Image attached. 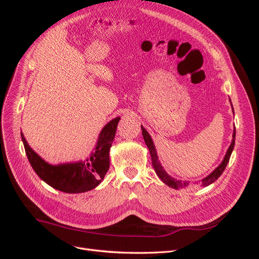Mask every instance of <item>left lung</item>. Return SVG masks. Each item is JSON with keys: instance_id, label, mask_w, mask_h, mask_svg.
<instances>
[{"instance_id": "1", "label": "left lung", "mask_w": 259, "mask_h": 259, "mask_svg": "<svg viewBox=\"0 0 259 259\" xmlns=\"http://www.w3.org/2000/svg\"><path fill=\"white\" fill-rule=\"evenodd\" d=\"M230 100V98H229ZM231 103V100H230ZM231 107H232V104H231ZM233 110V108H232ZM233 114H234V111H233ZM142 131H143V136H144V140L145 143L149 149V151H150V155H151V161H152V165H153V168L154 170L156 171V175L159 176V178L162 180V182L167 185L168 187L170 188H174V189H180V188H185L187 187L188 185H189V182H180V180H177L175 178H173L171 176H169L165 169L163 168V166L161 165V163L159 161V156H158V153H156V149H155V146L153 144V140L151 138V136L149 135V133L147 132V130L142 125ZM234 142H236V127L233 128V133H232V142L228 148V150H227L226 152V155L225 158L223 160V162L219 164V165L211 171V173L209 175H207L205 178H203L201 180V184L203 187H206L210 184H213L216 179L219 178V176H221L223 174V171L225 170L227 164H228L229 162V159L231 156V153H232V150L234 148Z\"/></svg>"}]
</instances>
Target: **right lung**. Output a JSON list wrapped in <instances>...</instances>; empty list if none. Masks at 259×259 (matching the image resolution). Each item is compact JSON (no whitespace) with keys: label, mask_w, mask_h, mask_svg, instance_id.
Listing matches in <instances>:
<instances>
[{"label":"right lung","mask_w":259,"mask_h":259,"mask_svg":"<svg viewBox=\"0 0 259 259\" xmlns=\"http://www.w3.org/2000/svg\"><path fill=\"white\" fill-rule=\"evenodd\" d=\"M121 117L108 122L99 133L95 149L85 160L57 165L44 161L32 148L21 133V140L31 166L43 182L59 191L66 193H82L96 188L109 169V150L115 136V132Z\"/></svg>","instance_id":"1"}]
</instances>
